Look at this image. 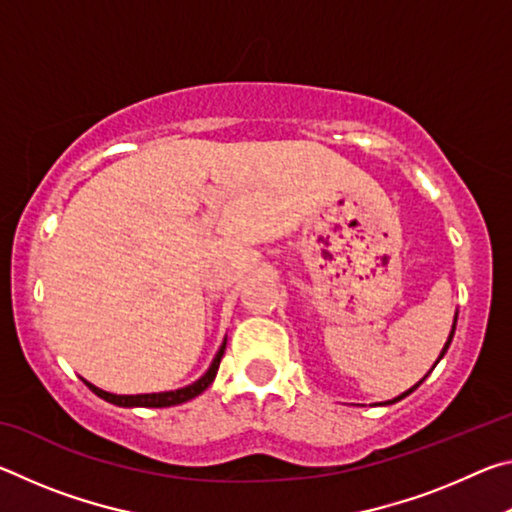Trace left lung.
I'll list each match as a JSON object with an SVG mask.
<instances>
[{"mask_svg":"<svg viewBox=\"0 0 512 512\" xmlns=\"http://www.w3.org/2000/svg\"><path fill=\"white\" fill-rule=\"evenodd\" d=\"M456 320H458V311H456V314H454L452 332H449V336H447V343H445V348H443V350H440V357L436 359V363H438L440 359H443V357H445V352H447V348H449V343H452V339H454V332H456ZM436 363H433V366H431V370H433V368H436ZM431 370H429V372H431ZM429 372H427V375H429ZM427 375H424V377H422V379L418 381V384H415V386H411V388H409V391H404L402 395H397V397H393V400H388V402H384V406H386V404H395V402H400V400H404V397H406V395H411V393L415 391V388H418V386L422 384V381H424V379H427Z\"/></svg>","mask_w":512,"mask_h":512,"instance_id":"left-lung-1","label":"left lung"}]
</instances>
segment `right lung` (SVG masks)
<instances>
[{"instance_id":"1","label":"right lung","mask_w":512,"mask_h":512,"mask_svg":"<svg viewBox=\"0 0 512 512\" xmlns=\"http://www.w3.org/2000/svg\"><path fill=\"white\" fill-rule=\"evenodd\" d=\"M225 343H228V339H223V343L219 345V350H216L210 368L203 372V377H198L189 386L176 388V391L144 393V395H115V393H108V391H103V388L90 384L88 379H83V377L81 379L94 395H99L101 400H106V402L115 404V406H124V409H137V406H142V409H164V406H176V404L194 400V397H198L203 391H207V386H210L214 377H216V370H219V363H221V357L225 352Z\"/></svg>"}]
</instances>
